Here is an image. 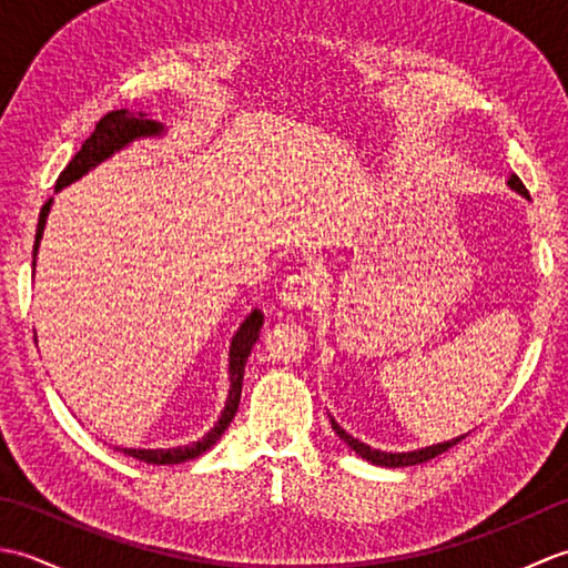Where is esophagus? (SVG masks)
<instances>
[{"label":"esophagus","mask_w":568,"mask_h":568,"mask_svg":"<svg viewBox=\"0 0 568 568\" xmlns=\"http://www.w3.org/2000/svg\"><path fill=\"white\" fill-rule=\"evenodd\" d=\"M320 293V273H315L312 268H300L293 275L285 277L283 283V293L281 300L285 307H305L307 303L317 297Z\"/></svg>","instance_id":"1"}]
</instances>
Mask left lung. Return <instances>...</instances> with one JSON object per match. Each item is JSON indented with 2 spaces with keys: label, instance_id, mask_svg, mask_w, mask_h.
Listing matches in <instances>:
<instances>
[{
  "label": "left lung",
  "instance_id": "obj_1",
  "mask_svg": "<svg viewBox=\"0 0 568 568\" xmlns=\"http://www.w3.org/2000/svg\"><path fill=\"white\" fill-rule=\"evenodd\" d=\"M508 185L515 190V192H520V195H525V197H529L527 195V187L523 185V180L517 178V175H513L510 180H508ZM329 422H332V429L339 434V437L352 446V449L361 456V458H366V462H371V464H376V466H388V468H400V466H415V464H425V462H429V458H434V456H439V454H444L446 449H452L454 444H458L462 442L466 434H462V437H456V439H452V442H442V444H434V446H425V449H417V452H400V454H390V452H381V449H371L368 444H364V442H358V439H354L352 434H346L339 425H336V419L334 417H329Z\"/></svg>",
  "mask_w": 568,
  "mask_h": 568
}]
</instances>
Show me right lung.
<instances>
[{"mask_svg": "<svg viewBox=\"0 0 568 568\" xmlns=\"http://www.w3.org/2000/svg\"><path fill=\"white\" fill-rule=\"evenodd\" d=\"M163 134V124L153 122V119H146V114H129L126 110H114L110 114H104L98 126L90 134V139H84L82 149L72 155V161L65 165V171L58 175L55 180V190H63L70 183H75L84 173L92 171L94 165H100L102 161L110 159L112 153L122 151L124 146H129L131 141L143 139V136H161ZM51 202L48 200L41 214H39V226H36V241H33V265H36V253H39V244L43 236V226H45V216L51 212ZM263 324V312L253 310L251 315L241 324L239 332L234 334L232 346H229V395H226V405L222 409V417L216 419V425L204 434L202 439L192 442L187 446H173V449H119L124 452L126 456H134L139 462L146 464H159V466H168V464H183L190 462V458H197L200 454H204L207 449L216 444V439L222 437L226 432V427L232 425V419L239 409V400H241V383H244V368L253 344L258 339Z\"/></svg>", "mask_w": 568, "mask_h": 568, "instance_id": "right-lung-1", "label": "right lung"}]
</instances>
